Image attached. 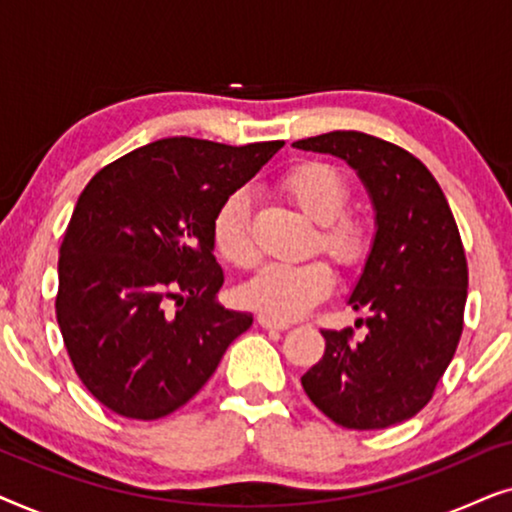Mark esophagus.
Segmentation results:
<instances>
[{
	"instance_id": "1",
	"label": "esophagus",
	"mask_w": 512,
	"mask_h": 512,
	"mask_svg": "<svg viewBox=\"0 0 512 512\" xmlns=\"http://www.w3.org/2000/svg\"><path fill=\"white\" fill-rule=\"evenodd\" d=\"M258 324L263 328H268V331H286V328H291V324H286V321H279V319H272L268 314H258Z\"/></svg>"
}]
</instances>
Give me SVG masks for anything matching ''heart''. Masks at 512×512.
I'll return each mask as SVG.
<instances>
[{
	"label": "heart",
	"instance_id": "b5f03b06",
	"mask_svg": "<svg viewBox=\"0 0 512 512\" xmlns=\"http://www.w3.org/2000/svg\"><path fill=\"white\" fill-rule=\"evenodd\" d=\"M282 188L296 207L319 223L317 242L340 265H356L368 254L370 235L359 216L345 214L349 186L335 167L303 163L284 174ZM212 240L223 261L235 268L256 263L258 249L251 237V198L235 188L212 219ZM335 275L328 263L310 258L303 263H268L242 286L244 303L272 319L291 321L303 317L333 291Z\"/></svg>",
	"mask_w": 512,
	"mask_h": 512
}]
</instances>
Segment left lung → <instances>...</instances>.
<instances>
[{
  "mask_svg": "<svg viewBox=\"0 0 512 512\" xmlns=\"http://www.w3.org/2000/svg\"><path fill=\"white\" fill-rule=\"evenodd\" d=\"M352 167L375 212V235L347 303L370 310L352 328L321 331L326 352L300 377L310 401L347 429H387L415 417L457 352L468 289L461 237L438 181L401 146L335 130L293 142Z\"/></svg>",
  "mask_w": 512,
  "mask_h": 512,
  "instance_id": "1",
  "label": "left lung"
}]
</instances>
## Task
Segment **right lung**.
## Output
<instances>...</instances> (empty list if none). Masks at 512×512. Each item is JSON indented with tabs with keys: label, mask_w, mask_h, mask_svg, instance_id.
Wrapping results in <instances>:
<instances>
[{
	"label": "right lung",
	"mask_w": 512,
	"mask_h": 512,
	"mask_svg": "<svg viewBox=\"0 0 512 512\" xmlns=\"http://www.w3.org/2000/svg\"><path fill=\"white\" fill-rule=\"evenodd\" d=\"M282 146L158 139L83 188L60 247L55 314L76 375L116 415L181 408L254 324L216 300L212 219Z\"/></svg>",
	"instance_id": "add662e5"
}]
</instances>
